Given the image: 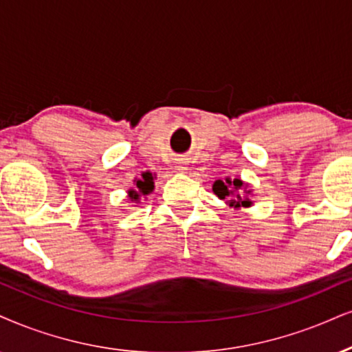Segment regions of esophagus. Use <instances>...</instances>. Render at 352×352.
Masks as SVG:
<instances>
[{"mask_svg": "<svg viewBox=\"0 0 352 352\" xmlns=\"http://www.w3.org/2000/svg\"><path fill=\"white\" fill-rule=\"evenodd\" d=\"M177 169H179V171H184L186 166H183V164H179V166H177Z\"/></svg>", "mask_w": 352, "mask_h": 352, "instance_id": "1", "label": "esophagus"}]
</instances>
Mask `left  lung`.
Returning <instances> with one entry per match:
<instances>
[{"label": "left lung", "instance_id": "left-lung-1", "mask_svg": "<svg viewBox=\"0 0 352 352\" xmlns=\"http://www.w3.org/2000/svg\"><path fill=\"white\" fill-rule=\"evenodd\" d=\"M241 186H243V181L240 179H233L230 181L227 179L223 183V181H215L214 183V192L219 196L220 199H230L228 204L233 207H250L251 206V201L248 197L243 196L241 192ZM236 190L237 192L235 193L234 190ZM250 192V190H248ZM246 192V194H248Z\"/></svg>", "mask_w": 352, "mask_h": 352}]
</instances>
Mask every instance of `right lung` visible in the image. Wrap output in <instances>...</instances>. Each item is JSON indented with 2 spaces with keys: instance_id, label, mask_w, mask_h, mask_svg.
Here are the masks:
<instances>
[{
  "instance_id": "1",
  "label": "right lung",
  "mask_w": 352,
  "mask_h": 352,
  "mask_svg": "<svg viewBox=\"0 0 352 352\" xmlns=\"http://www.w3.org/2000/svg\"><path fill=\"white\" fill-rule=\"evenodd\" d=\"M137 189L138 190L132 189L129 192L130 199H133V201H137V199L140 197V194L145 196V194H148V192H151V190H153V176H151L150 173H145L142 179L137 181Z\"/></svg>"
}]
</instances>
